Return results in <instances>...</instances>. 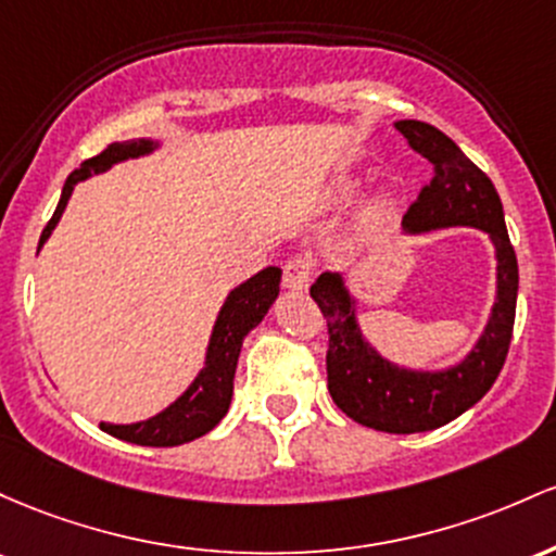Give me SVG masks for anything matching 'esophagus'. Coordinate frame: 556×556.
Returning <instances> with one entry per match:
<instances>
[{
    "label": "esophagus",
    "mask_w": 556,
    "mask_h": 556,
    "mask_svg": "<svg viewBox=\"0 0 556 556\" xmlns=\"http://www.w3.org/2000/svg\"><path fill=\"white\" fill-rule=\"evenodd\" d=\"M312 273H315V262L309 254H294L283 265V286L291 291H304L309 286Z\"/></svg>",
    "instance_id": "1"
}]
</instances>
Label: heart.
<instances>
[{"mask_svg":"<svg viewBox=\"0 0 556 556\" xmlns=\"http://www.w3.org/2000/svg\"><path fill=\"white\" fill-rule=\"evenodd\" d=\"M352 191H354V186L352 184H344V186H341V194H352Z\"/></svg>","mask_w":556,"mask_h":556,"instance_id":"b5f03b06","label":"heart"}]
</instances>
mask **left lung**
<instances>
[{"instance_id":"obj_1","label":"left lung","mask_w":556,"mask_h":556,"mask_svg":"<svg viewBox=\"0 0 556 556\" xmlns=\"http://www.w3.org/2000/svg\"><path fill=\"white\" fill-rule=\"evenodd\" d=\"M396 128L415 152L433 165V178L404 215L407 233L472 226L496 247V304L483 336L457 367L441 372L399 370L362 339L354 302L336 273H323L309 296L328 323V391L336 407L354 422L383 433H422L452 422L480 402L507 359L517 307V257L504 226L502 199L494 184L446 134L430 123L399 121Z\"/></svg>"}]
</instances>
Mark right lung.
Returning a JSON list of instances; mask_svg holds the SVG:
<instances>
[{"mask_svg":"<svg viewBox=\"0 0 556 556\" xmlns=\"http://www.w3.org/2000/svg\"><path fill=\"white\" fill-rule=\"evenodd\" d=\"M152 141L143 139L115 141L110 143L104 152H99L97 157L86 160L84 165L76 167V170L67 176L65 186H62L60 204L58 210H54L52 220H49L47 228L41 230L39 247L49 239L52 228L58 226L62 210H65L67 199L73 194V186H76L78 180L89 178L91 173L108 170L110 165H115V162L121 160L139 157V154L152 152ZM278 286L280 267H265L257 276L249 278L247 283H241L239 289L230 291L220 315H217L215 330H212L204 370L199 372L194 383L189 386V391H186L178 402H173L165 413H160L157 417H149V420L143 422H134V426H110V422H102V430H108L115 439L130 441V444L139 446H180L199 439V435L210 433L230 407L236 362H239L244 336L254 326H260L265 312L270 309L273 299L278 296Z\"/></svg>","mask_w":556,"mask_h":556,"instance_id":"obj_1","label":"right lung"}]
</instances>
